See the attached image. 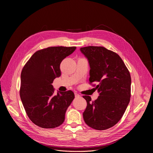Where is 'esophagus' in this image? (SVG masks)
<instances>
[{"instance_id": "34e87169", "label": "esophagus", "mask_w": 153, "mask_h": 153, "mask_svg": "<svg viewBox=\"0 0 153 153\" xmlns=\"http://www.w3.org/2000/svg\"><path fill=\"white\" fill-rule=\"evenodd\" d=\"M74 94H75V97H81V95H80L79 94H77V92H75Z\"/></svg>"}]
</instances>
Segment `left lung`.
Wrapping results in <instances>:
<instances>
[{"instance_id":"1","label":"left lung","mask_w":153,"mask_h":153,"mask_svg":"<svg viewBox=\"0 0 153 153\" xmlns=\"http://www.w3.org/2000/svg\"><path fill=\"white\" fill-rule=\"evenodd\" d=\"M80 51L89 64V82L99 84L95 89L99 94L93 102L83 96L87 103L84 120L95 130H107L119 122L130 102V74L119 55L105 48L91 46Z\"/></svg>"}]
</instances>
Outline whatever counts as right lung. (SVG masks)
<instances>
[{
	"mask_svg": "<svg viewBox=\"0 0 153 153\" xmlns=\"http://www.w3.org/2000/svg\"><path fill=\"white\" fill-rule=\"evenodd\" d=\"M76 47L54 46L35 52L21 73L20 95L31 121L43 128H54L65 119L66 111L74 99L71 91H58L51 84L61 76V61Z\"/></svg>",
	"mask_w": 153,
	"mask_h": 153,
	"instance_id": "add662e5",
	"label": "right lung"
}]
</instances>
